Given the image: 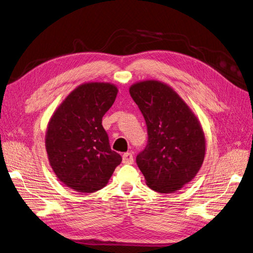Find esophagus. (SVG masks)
Masks as SVG:
<instances>
[{
	"mask_svg": "<svg viewBox=\"0 0 253 253\" xmlns=\"http://www.w3.org/2000/svg\"><path fill=\"white\" fill-rule=\"evenodd\" d=\"M123 163L124 164H132L133 163V156L131 152H126L123 154Z\"/></svg>",
	"mask_w": 253,
	"mask_h": 253,
	"instance_id": "34e87169",
	"label": "esophagus"
}]
</instances>
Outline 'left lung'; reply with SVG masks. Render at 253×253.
I'll use <instances>...</instances> for the list:
<instances>
[{"instance_id":"8db88e82","label":"left lung","mask_w":253,"mask_h":253,"mask_svg":"<svg viewBox=\"0 0 253 253\" xmlns=\"http://www.w3.org/2000/svg\"><path fill=\"white\" fill-rule=\"evenodd\" d=\"M147 125L148 144L136 164L152 190H180L197 175L205 158L206 140L198 118L167 84L141 81L129 88Z\"/></svg>"}]
</instances>
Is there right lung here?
<instances>
[{
    "instance_id": "right-lung-1",
    "label": "right lung",
    "mask_w": 253,
    "mask_h": 253,
    "mask_svg": "<svg viewBox=\"0 0 253 253\" xmlns=\"http://www.w3.org/2000/svg\"><path fill=\"white\" fill-rule=\"evenodd\" d=\"M118 91L110 83L80 85L48 123L45 146L49 164L56 177L75 191L91 193L102 189L121 164L122 158L111 150L102 125Z\"/></svg>"
}]
</instances>
